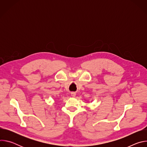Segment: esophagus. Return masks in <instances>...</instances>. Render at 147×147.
<instances>
[{
    "mask_svg": "<svg viewBox=\"0 0 147 147\" xmlns=\"http://www.w3.org/2000/svg\"><path fill=\"white\" fill-rule=\"evenodd\" d=\"M71 96H72L73 97H75V96H76V92H71Z\"/></svg>",
    "mask_w": 147,
    "mask_h": 147,
    "instance_id": "obj_1",
    "label": "esophagus"
}]
</instances>
